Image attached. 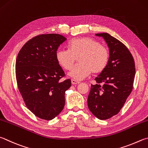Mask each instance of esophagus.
Returning <instances> with one entry per match:
<instances>
[{"mask_svg": "<svg viewBox=\"0 0 148 148\" xmlns=\"http://www.w3.org/2000/svg\"><path fill=\"white\" fill-rule=\"evenodd\" d=\"M71 83H72V84H73V85H76V84H79V82H78V81H77V80H75V79H71Z\"/></svg>", "mask_w": 148, "mask_h": 148, "instance_id": "34e87169", "label": "esophagus"}]
</instances>
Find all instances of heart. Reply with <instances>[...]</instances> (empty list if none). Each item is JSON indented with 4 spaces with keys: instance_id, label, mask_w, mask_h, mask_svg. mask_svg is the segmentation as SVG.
<instances>
[{
    "instance_id": "b5f03b06",
    "label": "heart",
    "mask_w": 148,
    "mask_h": 148,
    "mask_svg": "<svg viewBox=\"0 0 148 148\" xmlns=\"http://www.w3.org/2000/svg\"><path fill=\"white\" fill-rule=\"evenodd\" d=\"M69 50L58 49L56 60L65 71L73 66L77 58L78 64L69 72V76L81 80L88 76L101 73L108 65L110 52L108 48L89 37L72 39L69 42Z\"/></svg>"
}]
</instances>
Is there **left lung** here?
I'll return each instance as SVG.
<instances>
[{
    "instance_id": "8db88e82",
    "label": "left lung",
    "mask_w": 148,
    "mask_h": 148,
    "mask_svg": "<svg viewBox=\"0 0 148 148\" xmlns=\"http://www.w3.org/2000/svg\"><path fill=\"white\" fill-rule=\"evenodd\" d=\"M102 37L109 48L110 58L106 69L91 85L87 105L90 112L100 120L117 114L131 92L135 76V61L124 44L107 33Z\"/></svg>"
}]
</instances>
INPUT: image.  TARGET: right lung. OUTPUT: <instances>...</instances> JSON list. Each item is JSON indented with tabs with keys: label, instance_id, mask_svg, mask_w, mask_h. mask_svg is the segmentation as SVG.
Wrapping results in <instances>:
<instances>
[{
	"label": "right lung",
	"instance_id": "right-lung-1",
	"mask_svg": "<svg viewBox=\"0 0 148 148\" xmlns=\"http://www.w3.org/2000/svg\"><path fill=\"white\" fill-rule=\"evenodd\" d=\"M66 40L60 34H41L29 39L16 60L15 75L18 90L26 106L39 119L50 120L65 106V91L70 79L56 60V52Z\"/></svg>",
	"mask_w": 148,
	"mask_h": 148
}]
</instances>
